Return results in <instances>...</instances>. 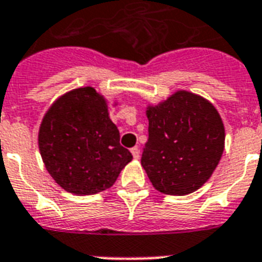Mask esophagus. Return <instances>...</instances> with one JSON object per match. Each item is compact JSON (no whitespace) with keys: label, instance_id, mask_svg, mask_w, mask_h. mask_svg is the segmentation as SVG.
<instances>
[{"label":"esophagus","instance_id":"34e87169","mask_svg":"<svg viewBox=\"0 0 262 262\" xmlns=\"http://www.w3.org/2000/svg\"><path fill=\"white\" fill-rule=\"evenodd\" d=\"M131 153H133V156H134V159H139V157H141V151H139V149H138V147H133V149H131Z\"/></svg>","mask_w":262,"mask_h":262}]
</instances>
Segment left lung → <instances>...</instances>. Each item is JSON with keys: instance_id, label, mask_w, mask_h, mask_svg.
I'll return each mask as SVG.
<instances>
[{"instance_id": "8db88e82", "label": "left lung", "mask_w": 262, "mask_h": 262, "mask_svg": "<svg viewBox=\"0 0 262 262\" xmlns=\"http://www.w3.org/2000/svg\"><path fill=\"white\" fill-rule=\"evenodd\" d=\"M149 139L141 164L156 190L186 195L212 176L222 159L226 131L208 99L176 91L156 106H147Z\"/></svg>"}]
</instances>
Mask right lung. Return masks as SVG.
I'll return each instance as SVG.
<instances>
[{"mask_svg": "<svg viewBox=\"0 0 262 262\" xmlns=\"http://www.w3.org/2000/svg\"><path fill=\"white\" fill-rule=\"evenodd\" d=\"M38 145L50 176L76 195L112 187L133 160L120 145L108 103L90 86L68 91L54 101L40 123Z\"/></svg>", "mask_w": 262, "mask_h": 262, "instance_id": "right-lung-1", "label": "right lung"}]
</instances>
